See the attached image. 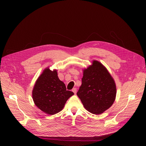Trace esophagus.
I'll return each mask as SVG.
<instances>
[{
  "label": "esophagus",
  "mask_w": 146,
  "mask_h": 146,
  "mask_svg": "<svg viewBox=\"0 0 146 146\" xmlns=\"http://www.w3.org/2000/svg\"><path fill=\"white\" fill-rule=\"evenodd\" d=\"M72 91L73 92V93H74V94H76V92H77V89H76V88H73V89H72Z\"/></svg>",
  "instance_id": "esophagus-1"
}]
</instances>
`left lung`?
Wrapping results in <instances>:
<instances>
[{
  "mask_svg": "<svg viewBox=\"0 0 146 146\" xmlns=\"http://www.w3.org/2000/svg\"><path fill=\"white\" fill-rule=\"evenodd\" d=\"M82 70V85L77 95L88 111L101 114L115 100V82L105 66L98 60H92V64Z\"/></svg>",
  "mask_w": 146,
  "mask_h": 146,
  "instance_id": "obj_1",
  "label": "left lung"
}]
</instances>
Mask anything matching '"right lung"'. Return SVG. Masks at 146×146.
<instances>
[{
    "label": "right lung",
    "mask_w": 146,
    "mask_h": 146,
    "mask_svg": "<svg viewBox=\"0 0 146 146\" xmlns=\"http://www.w3.org/2000/svg\"><path fill=\"white\" fill-rule=\"evenodd\" d=\"M74 95L67 90L61 81L57 70L46 67L36 79L32 91L34 102L37 108L48 115H54L64 108L69 98Z\"/></svg>",
    "instance_id": "right-lung-1"
}]
</instances>
